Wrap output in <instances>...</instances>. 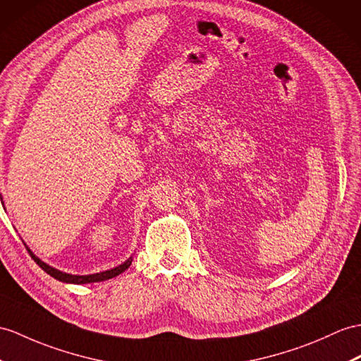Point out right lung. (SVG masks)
I'll return each mask as SVG.
<instances>
[{
  "instance_id": "right-lung-1",
  "label": "right lung",
  "mask_w": 361,
  "mask_h": 361,
  "mask_svg": "<svg viewBox=\"0 0 361 361\" xmlns=\"http://www.w3.org/2000/svg\"><path fill=\"white\" fill-rule=\"evenodd\" d=\"M1 196V195H0ZM27 251L30 252L32 259L38 263V267L41 269H44L47 272L49 276H51L54 279L59 280V282H66V283H75V285H81V283H94V282H104V280H109V279H113L119 276L121 272H124L130 265H131V260L133 259H128L127 262L122 263V265L113 268V269H109V271H104V272H98V274H90V276H72V274H66V272H61L55 268H51L49 265H46V263L41 262L37 256H33L32 251L27 248Z\"/></svg>"
}]
</instances>
